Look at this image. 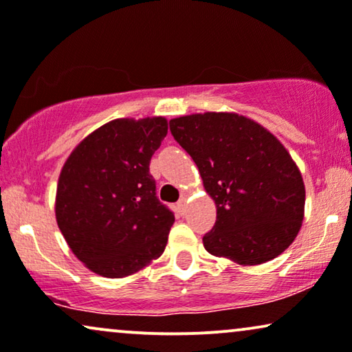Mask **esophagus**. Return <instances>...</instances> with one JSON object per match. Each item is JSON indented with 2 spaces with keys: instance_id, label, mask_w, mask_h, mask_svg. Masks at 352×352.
Returning a JSON list of instances; mask_svg holds the SVG:
<instances>
[{
  "instance_id": "esophagus-1",
  "label": "esophagus",
  "mask_w": 352,
  "mask_h": 352,
  "mask_svg": "<svg viewBox=\"0 0 352 352\" xmlns=\"http://www.w3.org/2000/svg\"><path fill=\"white\" fill-rule=\"evenodd\" d=\"M177 209H179V212H182V214H184L185 209H186V198L185 197L180 198V201L177 203Z\"/></svg>"
}]
</instances>
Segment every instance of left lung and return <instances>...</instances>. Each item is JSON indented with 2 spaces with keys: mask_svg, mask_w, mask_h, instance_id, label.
Instances as JSON below:
<instances>
[{
  "mask_svg": "<svg viewBox=\"0 0 352 352\" xmlns=\"http://www.w3.org/2000/svg\"><path fill=\"white\" fill-rule=\"evenodd\" d=\"M168 124L216 203L204 248L245 266L281 255L299 232L305 204L302 175L286 148L237 113H197Z\"/></svg>",
  "mask_w": 352,
  "mask_h": 352,
  "instance_id": "1",
  "label": "left lung"
}]
</instances>
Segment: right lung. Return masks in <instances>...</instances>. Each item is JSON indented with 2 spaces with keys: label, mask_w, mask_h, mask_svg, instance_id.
Wrapping results in <instances>:
<instances>
[{
  "label": "right lung",
  "mask_w": 352,
  "mask_h": 352,
  "mask_svg": "<svg viewBox=\"0 0 352 352\" xmlns=\"http://www.w3.org/2000/svg\"><path fill=\"white\" fill-rule=\"evenodd\" d=\"M167 135L162 117L118 118L71 153L56 188V222L89 270L123 278L162 255L173 212L149 172Z\"/></svg>",
  "instance_id": "1"
}]
</instances>
